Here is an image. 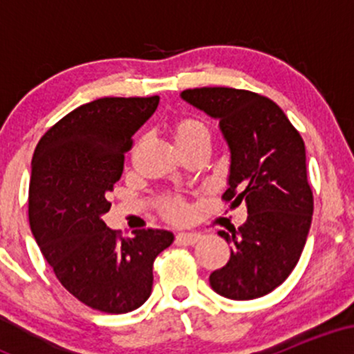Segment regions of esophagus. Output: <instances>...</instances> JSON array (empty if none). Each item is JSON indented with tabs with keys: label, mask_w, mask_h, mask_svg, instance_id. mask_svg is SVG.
I'll return each mask as SVG.
<instances>
[{
	"label": "esophagus",
	"mask_w": 354,
	"mask_h": 354,
	"mask_svg": "<svg viewBox=\"0 0 354 354\" xmlns=\"http://www.w3.org/2000/svg\"><path fill=\"white\" fill-rule=\"evenodd\" d=\"M201 239L200 233H180L176 234V243L183 246H193Z\"/></svg>",
	"instance_id": "1"
}]
</instances>
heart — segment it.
<instances>
[{"label": "heart", "mask_w": 354, "mask_h": 354, "mask_svg": "<svg viewBox=\"0 0 354 354\" xmlns=\"http://www.w3.org/2000/svg\"><path fill=\"white\" fill-rule=\"evenodd\" d=\"M198 136H209V131L206 124L196 118H185L174 126V138H176L178 145L188 143ZM186 213H188V208L181 201H168L165 205V214L173 221H181Z\"/></svg>", "instance_id": "heart-1"}]
</instances>
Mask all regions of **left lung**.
<instances>
[{"mask_svg": "<svg viewBox=\"0 0 354 354\" xmlns=\"http://www.w3.org/2000/svg\"><path fill=\"white\" fill-rule=\"evenodd\" d=\"M180 96L219 121L230 149L225 198L248 209L245 225L218 231L233 250L226 266L211 273V288L236 301L261 298L295 270L310 233L313 193L301 136L278 104L256 93L194 88Z\"/></svg>", "mask_w": 354, "mask_h": 354, "instance_id": "1", "label": "left lung"}]
</instances>
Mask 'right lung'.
Masks as SVG:
<instances>
[{
    "label": "right lung",
    "instance_id": "right-lung-1",
    "mask_svg": "<svg viewBox=\"0 0 354 354\" xmlns=\"http://www.w3.org/2000/svg\"><path fill=\"white\" fill-rule=\"evenodd\" d=\"M160 104L151 98H100L46 131L31 161L30 225L59 283L81 303L128 313L149 298L154 258L174 241L166 230L120 238L103 216L133 136Z\"/></svg>",
    "mask_w": 354,
    "mask_h": 354
}]
</instances>
